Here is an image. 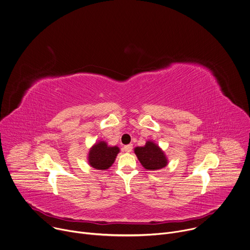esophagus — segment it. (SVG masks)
Returning <instances> with one entry per match:
<instances>
[{
    "label": "esophagus",
    "instance_id": "34e87169",
    "mask_svg": "<svg viewBox=\"0 0 250 250\" xmlns=\"http://www.w3.org/2000/svg\"><path fill=\"white\" fill-rule=\"evenodd\" d=\"M124 150H125V152L129 153V152L132 150V145H131V144H129V145H125V146H124Z\"/></svg>",
    "mask_w": 250,
    "mask_h": 250
}]
</instances>
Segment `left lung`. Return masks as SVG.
<instances>
[{
	"label": "left lung",
	"instance_id": "8db88e82",
	"mask_svg": "<svg viewBox=\"0 0 250 250\" xmlns=\"http://www.w3.org/2000/svg\"><path fill=\"white\" fill-rule=\"evenodd\" d=\"M134 153L144 169L148 171L163 169L168 164V159L164 151L153 141H147L142 147H135Z\"/></svg>",
	"mask_w": 250,
	"mask_h": 250
}]
</instances>
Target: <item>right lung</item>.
Listing matches in <instances>:
<instances>
[{
    "label": "right lung",
    "instance_id": "right-lung-1",
    "mask_svg": "<svg viewBox=\"0 0 250 250\" xmlns=\"http://www.w3.org/2000/svg\"><path fill=\"white\" fill-rule=\"evenodd\" d=\"M119 152V147L108 146L107 142L100 140L90 148L88 153V163L92 168L105 171L114 164Z\"/></svg>",
    "mask_w": 250,
    "mask_h": 250
}]
</instances>
